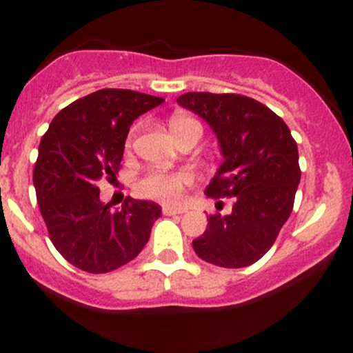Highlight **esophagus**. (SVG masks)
<instances>
[{
  "label": "esophagus",
  "mask_w": 353,
  "mask_h": 353,
  "mask_svg": "<svg viewBox=\"0 0 353 353\" xmlns=\"http://www.w3.org/2000/svg\"><path fill=\"white\" fill-rule=\"evenodd\" d=\"M185 208H176V205H163L164 216H174V214H184Z\"/></svg>",
  "instance_id": "1"
}]
</instances>
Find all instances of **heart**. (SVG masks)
Listing matches in <instances>:
<instances>
[{"label": "heart", "instance_id": "obj_1", "mask_svg": "<svg viewBox=\"0 0 353 353\" xmlns=\"http://www.w3.org/2000/svg\"><path fill=\"white\" fill-rule=\"evenodd\" d=\"M192 124L197 123L185 116H174L169 121L174 136H177L182 129ZM131 139L132 134L129 137V143H131ZM190 182H192V174L188 171H161V169H157V171H151L145 174L143 179L137 181L136 192L141 197L172 204V202H179L182 199L184 189Z\"/></svg>", "mask_w": 353, "mask_h": 353}]
</instances>
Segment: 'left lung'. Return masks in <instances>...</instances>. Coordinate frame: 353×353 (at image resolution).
I'll return each mask as SVG.
<instances>
[{
    "label": "left lung",
    "instance_id": "1",
    "mask_svg": "<svg viewBox=\"0 0 353 353\" xmlns=\"http://www.w3.org/2000/svg\"><path fill=\"white\" fill-rule=\"evenodd\" d=\"M177 104L210 125L224 157L205 196L234 197L232 212L208 217L194 250L219 267L252 265L292 212L301 182L297 143L281 117L247 96L185 92Z\"/></svg>",
    "mask_w": 353,
    "mask_h": 353
}]
</instances>
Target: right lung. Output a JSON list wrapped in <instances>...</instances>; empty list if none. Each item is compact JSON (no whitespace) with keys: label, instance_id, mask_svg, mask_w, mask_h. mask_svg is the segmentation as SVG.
Returning <instances> with one entry per match:
<instances>
[{"label":"right lung","instance_id":"obj_1","mask_svg":"<svg viewBox=\"0 0 353 353\" xmlns=\"http://www.w3.org/2000/svg\"><path fill=\"white\" fill-rule=\"evenodd\" d=\"M163 103L131 89H99L61 109L43 136L33 172L39 210L56 250L84 272L131 262L161 217L159 204L132 197L111 210L98 182L116 177L134 119Z\"/></svg>","mask_w":353,"mask_h":353}]
</instances>
